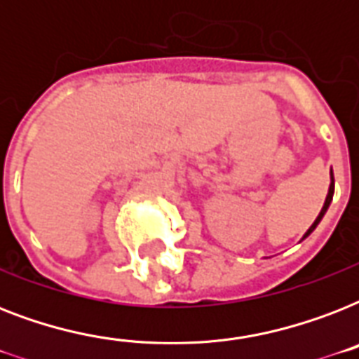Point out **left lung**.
Segmentation results:
<instances>
[{
  "instance_id": "8db88e82",
  "label": "left lung",
  "mask_w": 359,
  "mask_h": 359,
  "mask_svg": "<svg viewBox=\"0 0 359 359\" xmlns=\"http://www.w3.org/2000/svg\"><path fill=\"white\" fill-rule=\"evenodd\" d=\"M330 180H332V182H330L328 196H326V201H324V205H323V208H320V212H318L317 219H315V222H313L311 227H309V229L306 231V235H304V238H307V236L311 235L313 231L317 229V225L320 224V219L324 218V214H326V210H328L330 203H332V199H334V188H335V182H334V171H330ZM304 238H302V240H304Z\"/></svg>"
}]
</instances>
